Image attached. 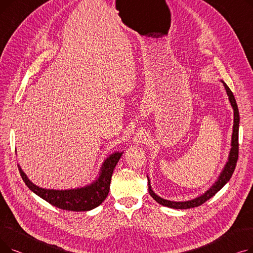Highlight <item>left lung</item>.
<instances>
[{
    "mask_svg": "<svg viewBox=\"0 0 253 253\" xmlns=\"http://www.w3.org/2000/svg\"><path fill=\"white\" fill-rule=\"evenodd\" d=\"M220 82L223 84V87L225 89V92H227V95L229 96V100H230V103L232 105L233 112H234V125H233V134H232V140H231V150L229 153L227 163L224 164L217 179L206 192H204L200 196L196 197L195 199H192V200H188V201H180V202L170 201V200H166V199L161 198L160 196H158L153 191L152 185H151V180L148 176L150 195L154 198V200L156 202H158L159 204L169 207V208H173V209H190V208L198 207V206L202 205L203 203H205L207 200H209L211 197H213L219 190H221L223 185L231 179L232 174H233V172L236 167V164H237L238 154H239L238 138H239V123H240V116H239L238 105H237L236 99L234 97L233 92L228 87V85L222 81V80H220Z\"/></svg>",
    "mask_w": 253,
    "mask_h": 253,
    "instance_id": "1",
    "label": "left lung"
}]
</instances>
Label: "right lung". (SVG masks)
<instances>
[{
	"instance_id": "obj_1",
	"label": "right lung",
	"mask_w": 253,
	"mask_h": 253,
	"mask_svg": "<svg viewBox=\"0 0 253 253\" xmlns=\"http://www.w3.org/2000/svg\"><path fill=\"white\" fill-rule=\"evenodd\" d=\"M123 153L115 152L111 154L103 161L96 179L85 187L76 189L54 190L40 188L30 180L19 165L18 169L28 188L51 205L63 210L89 211L99 206L108 197L114 169Z\"/></svg>"
}]
</instances>
